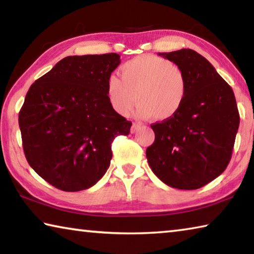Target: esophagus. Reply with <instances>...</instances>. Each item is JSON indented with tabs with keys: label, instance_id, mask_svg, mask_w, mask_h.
I'll list each match as a JSON object with an SVG mask.
<instances>
[{
	"label": "esophagus",
	"instance_id": "1",
	"mask_svg": "<svg viewBox=\"0 0 254 254\" xmlns=\"http://www.w3.org/2000/svg\"><path fill=\"white\" fill-rule=\"evenodd\" d=\"M141 127V124L139 123H133L132 127H131V133H135L139 128Z\"/></svg>",
	"mask_w": 254,
	"mask_h": 254
}]
</instances>
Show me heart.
I'll use <instances>...</instances> for the list:
<instances>
[{
  "label": "heart",
  "instance_id": "b5f03b06",
  "mask_svg": "<svg viewBox=\"0 0 254 254\" xmlns=\"http://www.w3.org/2000/svg\"><path fill=\"white\" fill-rule=\"evenodd\" d=\"M121 76L110 77L106 93L112 107L124 117L131 113L137 100L139 117L167 121L178 113L186 100V76L166 58L139 56L124 64Z\"/></svg>",
  "mask_w": 254,
  "mask_h": 254
}]
</instances>
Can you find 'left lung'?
Masks as SVG:
<instances>
[{"label": "left lung", "mask_w": 254, "mask_h": 254, "mask_svg": "<svg viewBox=\"0 0 254 254\" xmlns=\"http://www.w3.org/2000/svg\"><path fill=\"white\" fill-rule=\"evenodd\" d=\"M158 55L184 71L188 88L178 113L151 126L156 137L145 152L148 163L170 187L200 188L217 178L231 160L240 124L234 93L195 50Z\"/></svg>", "instance_id": "obj_1"}]
</instances>
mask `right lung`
<instances>
[{"mask_svg": "<svg viewBox=\"0 0 254 254\" xmlns=\"http://www.w3.org/2000/svg\"><path fill=\"white\" fill-rule=\"evenodd\" d=\"M120 55L68 56L29 88L19 113L25 158L64 191L94 186L109 169L111 143L132 123L115 112L107 80Z\"/></svg>", "mask_w": 254, "mask_h": 254, "instance_id": "right-lung-1", "label": "right lung"}]
</instances>
